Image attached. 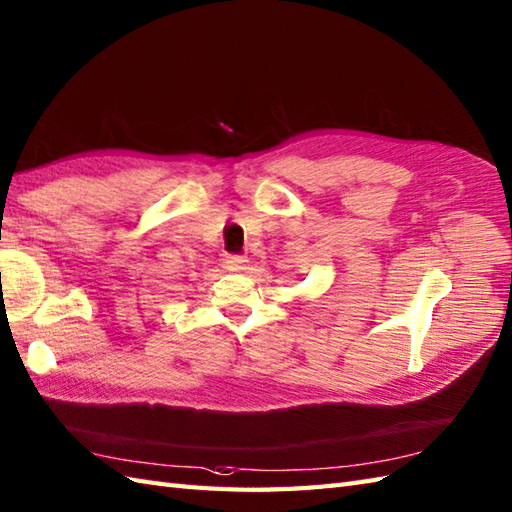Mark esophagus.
<instances>
[{"mask_svg": "<svg viewBox=\"0 0 512 512\" xmlns=\"http://www.w3.org/2000/svg\"><path fill=\"white\" fill-rule=\"evenodd\" d=\"M222 268L227 272H240L246 268V259L244 257H237V255H229L222 259Z\"/></svg>", "mask_w": 512, "mask_h": 512, "instance_id": "34e87169", "label": "esophagus"}]
</instances>
